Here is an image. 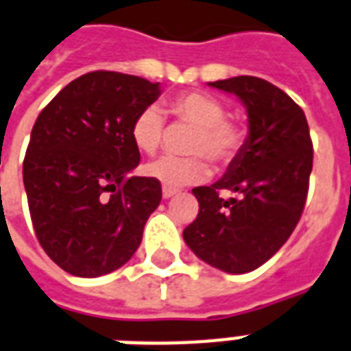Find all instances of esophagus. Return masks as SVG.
Here are the masks:
<instances>
[{
  "label": "esophagus",
  "instance_id": "obj_1",
  "mask_svg": "<svg viewBox=\"0 0 351 351\" xmlns=\"http://www.w3.org/2000/svg\"><path fill=\"white\" fill-rule=\"evenodd\" d=\"M162 195H164V199H171L173 195H176V189H173V187H164Z\"/></svg>",
  "mask_w": 351,
  "mask_h": 351
}]
</instances>
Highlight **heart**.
<instances>
[{
  "instance_id": "obj_1",
  "label": "heart",
  "mask_w": 351,
  "mask_h": 351,
  "mask_svg": "<svg viewBox=\"0 0 351 351\" xmlns=\"http://www.w3.org/2000/svg\"><path fill=\"white\" fill-rule=\"evenodd\" d=\"M171 114L184 123L195 125V134L189 141V152L195 156H162L143 167L149 178L164 187H182L204 180L210 167L204 158L213 164H226L237 154L247 138L245 125L228 119L224 103L208 93H182L171 101ZM130 140L141 154H154L164 140V116L156 106H147L134 117Z\"/></svg>"
}]
</instances>
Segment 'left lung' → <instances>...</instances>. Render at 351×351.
<instances>
[{
    "label": "left lung",
    "instance_id": "8db88e82",
    "mask_svg": "<svg viewBox=\"0 0 351 351\" xmlns=\"http://www.w3.org/2000/svg\"><path fill=\"white\" fill-rule=\"evenodd\" d=\"M234 93L248 114V136L221 180L199 186V215L184 230L197 258L245 274L283 247L300 221L313 169L306 114L278 86L250 75L210 82ZM228 189L237 197L223 199Z\"/></svg>",
    "mask_w": 351,
    "mask_h": 351
}]
</instances>
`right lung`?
Wrapping results in <instances>:
<instances>
[{"label":"right lung","mask_w":351,"mask_h":351,"mask_svg":"<svg viewBox=\"0 0 351 351\" xmlns=\"http://www.w3.org/2000/svg\"><path fill=\"white\" fill-rule=\"evenodd\" d=\"M160 93V82L92 71L62 88L34 123L23 160L31 221L45 254L73 276L108 274L140 247L162 186L130 176L140 164L130 127Z\"/></svg>","instance_id":"add662e5"}]
</instances>
